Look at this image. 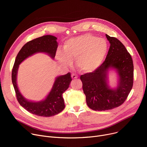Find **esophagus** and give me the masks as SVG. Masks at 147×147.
Masks as SVG:
<instances>
[{"instance_id": "1", "label": "esophagus", "mask_w": 147, "mask_h": 147, "mask_svg": "<svg viewBox=\"0 0 147 147\" xmlns=\"http://www.w3.org/2000/svg\"><path fill=\"white\" fill-rule=\"evenodd\" d=\"M78 77V76L77 75V74H71V78H73V79H75V78H77Z\"/></svg>"}]
</instances>
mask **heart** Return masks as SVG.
I'll return each mask as SVG.
<instances>
[{
	"label": "heart",
	"mask_w": 147,
	"mask_h": 147,
	"mask_svg": "<svg viewBox=\"0 0 147 147\" xmlns=\"http://www.w3.org/2000/svg\"><path fill=\"white\" fill-rule=\"evenodd\" d=\"M108 49L107 40L89 34L81 35L68 39L63 53L57 52L59 61L65 66H70L72 60L80 71L90 73L97 69L105 57Z\"/></svg>",
	"instance_id": "b5f03b06"
}]
</instances>
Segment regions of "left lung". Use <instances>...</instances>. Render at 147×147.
I'll use <instances>...</instances> for the list:
<instances>
[{"mask_svg": "<svg viewBox=\"0 0 147 147\" xmlns=\"http://www.w3.org/2000/svg\"><path fill=\"white\" fill-rule=\"evenodd\" d=\"M111 44L107 57L93 72L80 76L82 90L90 108L103 111L120 106L127 99L133 85L134 66L130 54L121 42L106 34ZM115 69L119 76L118 87L114 89L108 86L107 73Z\"/></svg>", "mask_w": 147, "mask_h": 147, "instance_id": "left-lung-1", "label": "left lung"}]
</instances>
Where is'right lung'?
Instances as JSON below:
<instances>
[{
	"label": "right lung",
	"instance_id": "obj_1",
	"mask_svg": "<svg viewBox=\"0 0 147 147\" xmlns=\"http://www.w3.org/2000/svg\"><path fill=\"white\" fill-rule=\"evenodd\" d=\"M56 39V37L47 35L28 42L18 53L12 69V83L18 102L30 113L39 116H53L64 109L65 105L62 95L69 87L72 80L71 74L68 73L56 77L47 97L39 102H32L26 99L18 90L17 84V71L21 63L35 53L44 52L52 59L55 58L58 46Z\"/></svg>",
	"mask_w": 147,
	"mask_h": 147
}]
</instances>
